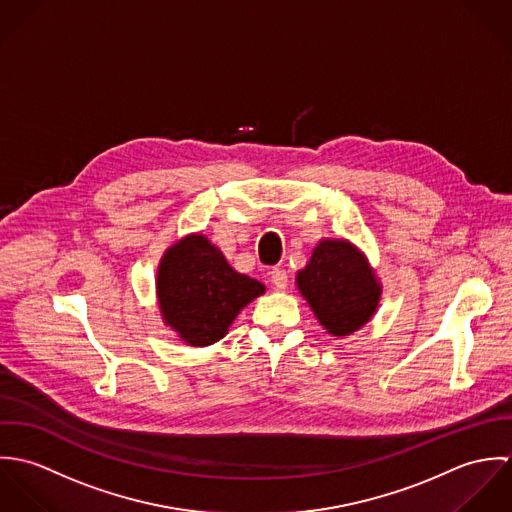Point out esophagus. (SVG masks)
I'll return each mask as SVG.
<instances>
[{
  "label": "esophagus",
  "instance_id": "esophagus-1",
  "mask_svg": "<svg viewBox=\"0 0 512 512\" xmlns=\"http://www.w3.org/2000/svg\"><path fill=\"white\" fill-rule=\"evenodd\" d=\"M270 280H272V284H274L276 290H286V288H288V274H286V270H282V268H274V270L270 272Z\"/></svg>",
  "mask_w": 512,
  "mask_h": 512
}]
</instances>
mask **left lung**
<instances>
[{"label":"left lung","instance_id":"left-lung-1","mask_svg":"<svg viewBox=\"0 0 512 512\" xmlns=\"http://www.w3.org/2000/svg\"><path fill=\"white\" fill-rule=\"evenodd\" d=\"M297 288L319 323L337 337L361 329L380 299V286L363 254L347 240L319 242L297 274Z\"/></svg>","mask_w":512,"mask_h":512}]
</instances>
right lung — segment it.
<instances>
[{
  "mask_svg": "<svg viewBox=\"0 0 512 512\" xmlns=\"http://www.w3.org/2000/svg\"><path fill=\"white\" fill-rule=\"evenodd\" d=\"M260 293L264 286L232 270L203 234L187 236L169 248L157 272L165 323L193 347L222 339L238 311Z\"/></svg>",
  "mask_w": 512,
  "mask_h": 512,
  "instance_id": "1",
  "label": "right lung"
}]
</instances>
